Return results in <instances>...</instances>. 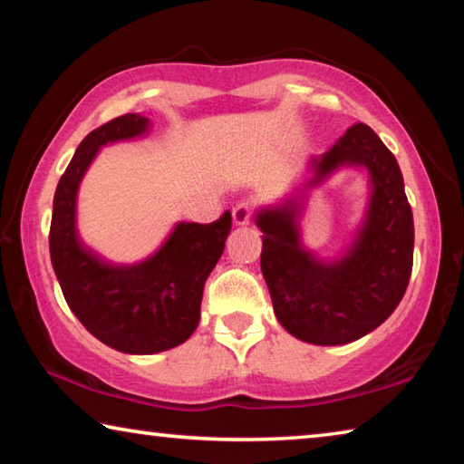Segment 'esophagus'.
<instances>
[{
  "label": "esophagus",
  "mask_w": 464,
  "mask_h": 464,
  "mask_svg": "<svg viewBox=\"0 0 464 464\" xmlns=\"http://www.w3.org/2000/svg\"><path fill=\"white\" fill-rule=\"evenodd\" d=\"M249 220H252V208H249V204L241 202L233 208V223L244 227L249 225Z\"/></svg>",
  "instance_id": "34e87169"
}]
</instances>
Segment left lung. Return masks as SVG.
Segmentation results:
<instances>
[{
  "label": "left lung",
  "instance_id": "obj_1",
  "mask_svg": "<svg viewBox=\"0 0 464 464\" xmlns=\"http://www.w3.org/2000/svg\"><path fill=\"white\" fill-rule=\"evenodd\" d=\"M368 171V202L350 246L334 259L307 250L300 218L312 188L341 168ZM307 178L278 204L260 206V266L275 315L286 333L312 344H347L388 320L413 268V212L401 167L376 131L355 123L307 160Z\"/></svg>",
  "mask_w": 464,
  "mask_h": 464
}]
</instances>
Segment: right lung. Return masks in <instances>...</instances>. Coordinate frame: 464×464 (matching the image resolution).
I'll use <instances>...</instances> for the list:
<instances>
[{"instance_id":"right-lung-1","label":"right lung","mask_w":464,"mask_h":464,"mask_svg":"<svg viewBox=\"0 0 464 464\" xmlns=\"http://www.w3.org/2000/svg\"><path fill=\"white\" fill-rule=\"evenodd\" d=\"M150 120L128 113L91 131L57 183L49 254L63 297L82 326L128 355H152L186 343L200 322L204 283L223 256L231 212L210 225L178 223L157 252L134 264H115L80 239L78 189L107 144L149 134Z\"/></svg>"}]
</instances>
